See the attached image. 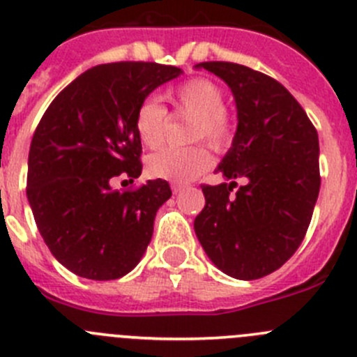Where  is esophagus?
<instances>
[{"label":"esophagus","instance_id":"1","mask_svg":"<svg viewBox=\"0 0 357 357\" xmlns=\"http://www.w3.org/2000/svg\"><path fill=\"white\" fill-rule=\"evenodd\" d=\"M171 188H172V192H174V193H179V192H183V190L186 188V185H181V183H172Z\"/></svg>","mask_w":357,"mask_h":357}]
</instances>
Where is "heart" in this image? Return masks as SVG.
I'll return each instance as SVG.
<instances>
[{"label":"heart","mask_w":357,"mask_h":357,"mask_svg":"<svg viewBox=\"0 0 357 357\" xmlns=\"http://www.w3.org/2000/svg\"><path fill=\"white\" fill-rule=\"evenodd\" d=\"M174 115L190 116L188 139H206L216 151H225L234 141V116L225 108V92L216 82L204 76H193L167 92ZM169 126L165 106L155 98H146L137 106L134 127L141 143L157 148L164 143ZM213 164V155L204 143L186 148H164L150 155L148 172L153 178L174 183H186L199 178Z\"/></svg>","instance_id":"heart-1"}]
</instances>
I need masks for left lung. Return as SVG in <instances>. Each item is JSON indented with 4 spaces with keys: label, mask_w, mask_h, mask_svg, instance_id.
<instances>
[{
    "label": "left lung",
    "mask_w": 357,
    "mask_h": 357,
    "mask_svg": "<svg viewBox=\"0 0 357 357\" xmlns=\"http://www.w3.org/2000/svg\"><path fill=\"white\" fill-rule=\"evenodd\" d=\"M199 66L223 78L237 102V132L218 172L248 183L235 192V181L202 185L195 234L227 275L265 278L295 255L312 220L321 186L317 130L272 76L235 62Z\"/></svg>",
    "instance_id": "8db88e82"
}]
</instances>
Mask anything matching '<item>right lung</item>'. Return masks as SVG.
<instances>
[{
    "label": "right lung",
    "instance_id": "add662e5",
    "mask_svg": "<svg viewBox=\"0 0 357 357\" xmlns=\"http://www.w3.org/2000/svg\"><path fill=\"white\" fill-rule=\"evenodd\" d=\"M179 73L157 62L96 66L59 92L41 116L29 148L27 200L45 244L73 274L119 279L146 251L171 186L155 179L113 190L112 183L141 176L137 106Z\"/></svg>",
    "mask_w": 357,
    "mask_h": 357
}]
</instances>
